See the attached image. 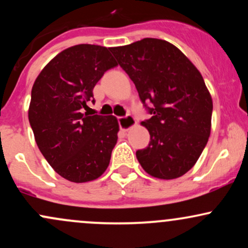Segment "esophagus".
<instances>
[{
	"label": "esophagus",
	"instance_id": "1",
	"mask_svg": "<svg viewBox=\"0 0 248 248\" xmlns=\"http://www.w3.org/2000/svg\"><path fill=\"white\" fill-rule=\"evenodd\" d=\"M136 121L135 119L133 118L132 115H126V116H121V118H119V124H120V128L122 130H124V132H127L129 128H132L133 126H135Z\"/></svg>",
	"mask_w": 248,
	"mask_h": 248
}]
</instances>
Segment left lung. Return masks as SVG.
<instances>
[{
    "instance_id": "left-lung-1",
    "label": "left lung",
    "mask_w": 248,
    "mask_h": 248,
    "mask_svg": "<svg viewBox=\"0 0 248 248\" xmlns=\"http://www.w3.org/2000/svg\"><path fill=\"white\" fill-rule=\"evenodd\" d=\"M110 51L152 114L141 122L150 142L136 152L138 161L153 177H181L195 166L211 132L212 98L203 77L181 50L162 39L143 38Z\"/></svg>"
}]
</instances>
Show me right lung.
I'll use <instances>...</instances> for the list:
<instances>
[{
	"label": "right lung",
	"mask_w": 248,
	"mask_h": 248,
	"mask_svg": "<svg viewBox=\"0 0 248 248\" xmlns=\"http://www.w3.org/2000/svg\"><path fill=\"white\" fill-rule=\"evenodd\" d=\"M110 47L79 44L62 51L41 71L31 90L29 122L39 150L62 177L94 181L106 171L118 141L113 115H88L86 102L107 70L118 65Z\"/></svg>",
	"instance_id": "right-lung-1"
}]
</instances>
